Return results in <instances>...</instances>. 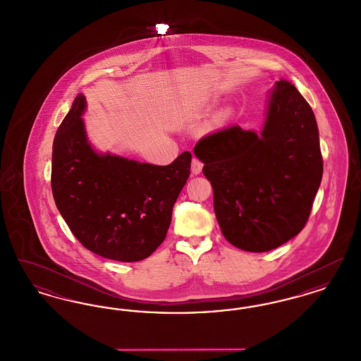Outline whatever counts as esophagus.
<instances>
[{
	"instance_id": "obj_1",
	"label": "esophagus",
	"mask_w": 361,
	"mask_h": 361,
	"mask_svg": "<svg viewBox=\"0 0 361 361\" xmlns=\"http://www.w3.org/2000/svg\"><path fill=\"white\" fill-rule=\"evenodd\" d=\"M202 169H203L202 161H199L197 158H193L192 159V168H190L192 174H199V173L202 172Z\"/></svg>"
}]
</instances>
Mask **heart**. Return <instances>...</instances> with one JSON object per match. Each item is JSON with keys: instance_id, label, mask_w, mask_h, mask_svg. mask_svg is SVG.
I'll return each mask as SVG.
<instances>
[{"instance_id": "heart-1", "label": "heart", "mask_w": 361, "mask_h": 361, "mask_svg": "<svg viewBox=\"0 0 361 361\" xmlns=\"http://www.w3.org/2000/svg\"><path fill=\"white\" fill-rule=\"evenodd\" d=\"M227 118V114L226 112H222V114H219V116H218V121H224Z\"/></svg>"}]
</instances>
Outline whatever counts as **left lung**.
I'll return each mask as SVG.
<instances>
[{
  "label": "left lung",
  "mask_w": 361,
  "mask_h": 361,
  "mask_svg": "<svg viewBox=\"0 0 361 361\" xmlns=\"http://www.w3.org/2000/svg\"><path fill=\"white\" fill-rule=\"evenodd\" d=\"M193 153L204 164L215 215L231 245L261 253L302 231L324 162L314 112L290 81L269 90L259 133L231 126L202 137Z\"/></svg>",
  "instance_id": "8db88e82"
}]
</instances>
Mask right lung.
Wrapping results in <instances>:
<instances>
[{"instance_id":"1","label":"right lung","mask_w":361,"mask_h":361,"mask_svg":"<svg viewBox=\"0 0 361 361\" xmlns=\"http://www.w3.org/2000/svg\"><path fill=\"white\" fill-rule=\"evenodd\" d=\"M80 93L52 145L51 188L62 218L87 250L133 262L164 242L173 206L190 173L192 154L158 166L99 153L87 139Z\"/></svg>"}]
</instances>
